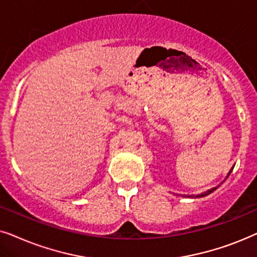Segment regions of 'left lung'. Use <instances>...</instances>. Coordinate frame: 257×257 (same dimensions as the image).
Wrapping results in <instances>:
<instances>
[{
    "instance_id": "8db88e82",
    "label": "left lung",
    "mask_w": 257,
    "mask_h": 257,
    "mask_svg": "<svg viewBox=\"0 0 257 257\" xmlns=\"http://www.w3.org/2000/svg\"><path fill=\"white\" fill-rule=\"evenodd\" d=\"M232 169H234V167H232V168H231L230 170H229L228 175H227V176H225V179L223 180V182H224V181H225V180H227V179H228V176H229V175H230V173L232 172ZM223 182H222V183H223ZM217 188H218V187L211 188V189H209V190H207V191H204V193H202V194H200V195H196V196H194V195H188V197H191V198H193V197H203V196H207V195H209V194H211V193H213V191H214V190H216V189H217Z\"/></svg>"
}]
</instances>
